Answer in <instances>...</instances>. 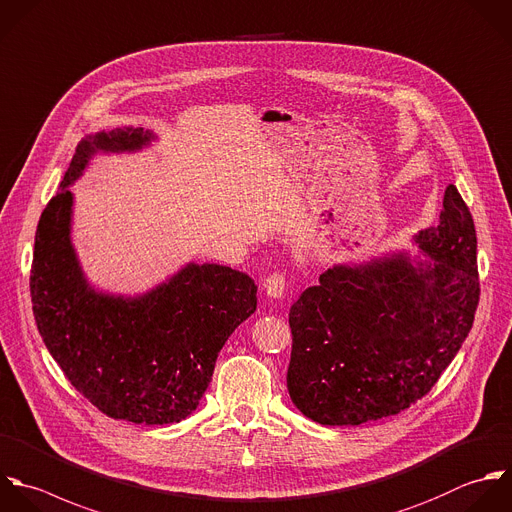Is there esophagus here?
I'll return each mask as SVG.
<instances>
[{
  "label": "esophagus",
  "mask_w": 512,
  "mask_h": 512,
  "mask_svg": "<svg viewBox=\"0 0 512 512\" xmlns=\"http://www.w3.org/2000/svg\"><path fill=\"white\" fill-rule=\"evenodd\" d=\"M263 287H265V293H267L269 297H273V299H281V297L285 295V289H287L285 275H283V273H279V271H275L273 275H269V277L265 279Z\"/></svg>",
  "instance_id": "1"
}]
</instances>
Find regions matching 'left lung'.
Segmentation results:
<instances>
[{"label": "left lung", "instance_id": "8db88e82", "mask_svg": "<svg viewBox=\"0 0 512 512\" xmlns=\"http://www.w3.org/2000/svg\"><path fill=\"white\" fill-rule=\"evenodd\" d=\"M413 239L429 259L335 265L293 303L287 389L311 421L349 427L409 409L465 343L481 287L475 221L455 185L439 225Z\"/></svg>", "mask_w": 512, "mask_h": 512}]
</instances>
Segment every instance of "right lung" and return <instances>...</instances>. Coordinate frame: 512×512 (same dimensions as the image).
<instances>
[{
	"instance_id": "add662e5",
	"label": "right lung",
	"mask_w": 512,
	"mask_h": 512,
	"mask_svg": "<svg viewBox=\"0 0 512 512\" xmlns=\"http://www.w3.org/2000/svg\"><path fill=\"white\" fill-rule=\"evenodd\" d=\"M153 139L143 127H125L77 145L37 223L29 291L47 351L91 405L111 419L171 425L197 409L219 351L257 309V285L215 263H187L139 297L99 293L87 283L71 243L67 187L95 153L139 151Z\"/></svg>"
}]
</instances>
